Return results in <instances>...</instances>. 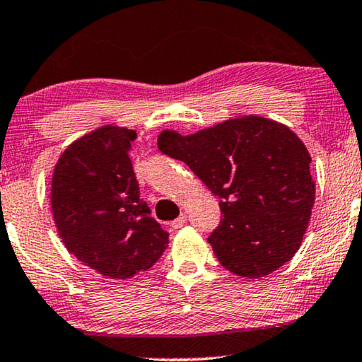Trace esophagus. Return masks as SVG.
<instances>
[{
    "mask_svg": "<svg viewBox=\"0 0 362 362\" xmlns=\"http://www.w3.org/2000/svg\"><path fill=\"white\" fill-rule=\"evenodd\" d=\"M185 224H186V216L181 214L180 217H177V219H175V221L171 222V227L176 230V229H181V227L185 226Z\"/></svg>",
    "mask_w": 362,
    "mask_h": 362,
    "instance_id": "obj_1",
    "label": "esophagus"
}]
</instances>
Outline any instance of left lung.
<instances>
[{
  "label": "left lung",
  "instance_id": "8db88e82",
  "mask_svg": "<svg viewBox=\"0 0 362 362\" xmlns=\"http://www.w3.org/2000/svg\"><path fill=\"white\" fill-rule=\"evenodd\" d=\"M165 155L186 163L219 197L209 244L232 274L259 279L300 249L315 202L310 153L290 128L242 117L182 136H158Z\"/></svg>",
  "mask_w": 362,
  "mask_h": 362
}]
</instances>
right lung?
<instances>
[{"label": "right lung", "mask_w": 362, "mask_h": 362, "mask_svg": "<svg viewBox=\"0 0 362 362\" xmlns=\"http://www.w3.org/2000/svg\"><path fill=\"white\" fill-rule=\"evenodd\" d=\"M135 140L127 128H98L62 153L52 176L59 235L78 262L108 279L148 270L170 242L140 199L130 160Z\"/></svg>", "instance_id": "add662e5"}]
</instances>
